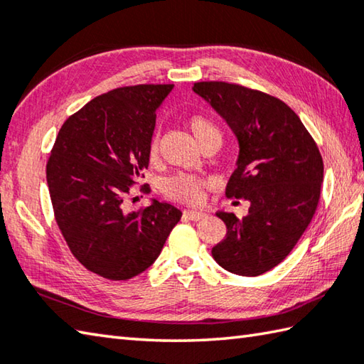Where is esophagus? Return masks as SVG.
<instances>
[{
	"mask_svg": "<svg viewBox=\"0 0 364 364\" xmlns=\"http://www.w3.org/2000/svg\"><path fill=\"white\" fill-rule=\"evenodd\" d=\"M183 215L190 218V220H201V218L205 217V212L203 210H191V209H187L183 210Z\"/></svg>",
	"mask_w": 364,
	"mask_h": 364,
	"instance_id": "esophagus-1",
	"label": "esophagus"
}]
</instances>
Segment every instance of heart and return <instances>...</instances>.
<instances>
[{"label": "heart", "mask_w": 364, "mask_h": 364, "mask_svg": "<svg viewBox=\"0 0 364 364\" xmlns=\"http://www.w3.org/2000/svg\"><path fill=\"white\" fill-rule=\"evenodd\" d=\"M188 127L196 141L200 142V146H204V144L208 142L222 141V128L214 119H210L209 115L193 114L188 119ZM156 154H159V141H156L154 136L149 142V159L154 160ZM204 187L205 181L201 179V177L187 173H177L163 181L161 191L164 196L173 201L185 204H198L201 203L204 198Z\"/></svg>", "instance_id": "b5f03b06"}]
</instances>
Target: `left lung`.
I'll list each match as a JSON object with an SVG mask.
<instances>
[{
	"instance_id": "left-lung-1",
	"label": "left lung",
	"mask_w": 364,
	"mask_h": 364,
	"mask_svg": "<svg viewBox=\"0 0 364 364\" xmlns=\"http://www.w3.org/2000/svg\"><path fill=\"white\" fill-rule=\"evenodd\" d=\"M193 92L228 122L239 141L237 168L226 196L250 203L249 214L217 212L226 236L212 257L223 269L255 277L284 262L318 205L323 160L296 112L264 92L209 80Z\"/></svg>"
}]
</instances>
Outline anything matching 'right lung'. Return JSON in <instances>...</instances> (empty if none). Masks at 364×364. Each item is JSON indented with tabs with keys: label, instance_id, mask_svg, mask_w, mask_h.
Wrapping results in <instances>:
<instances>
[{
	"label": "right lung",
	"instance_id": "add662e5",
	"mask_svg": "<svg viewBox=\"0 0 364 364\" xmlns=\"http://www.w3.org/2000/svg\"><path fill=\"white\" fill-rule=\"evenodd\" d=\"M173 84L102 93L66 119L47 160L55 222L77 262L109 280H128L159 258L182 212L154 201L125 210L149 166L156 107ZM141 191L149 193L147 183Z\"/></svg>",
	"mask_w": 364,
	"mask_h": 364
}]
</instances>
